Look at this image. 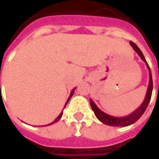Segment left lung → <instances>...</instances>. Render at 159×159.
Listing matches in <instances>:
<instances>
[{"instance_id": "1", "label": "left lung", "mask_w": 159, "mask_h": 159, "mask_svg": "<svg viewBox=\"0 0 159 159\" xmlns=\"http://www.w3.org/2000/svg\"><path fill=\"white\" fill-rule=\"evenodd\" d=\"M130 45L132 46V48H134V50L138 53V55L140 56V59L143 60L144 62L146 63V65L147 66V69L149 70V84H148V88H147V94H146V97L144 99V101L142 102V104L140 105V107L137 108L136 110L133 111L132 113H130L129 115L128 116H125V117H113V116H111L109 114L105 113L104 111L100 110L99 107H97L96 105L94 104L93 100L90 99V106L93 109V112L95 114V116L98 119L100 120L101 123H105L107 125H109V126H113V127H125L129 126V125H131L136 122L137 120H139L143 113L145 112V111L147 109L148 104L150 102L151 97H152V73H151L150 67L147 64V60L144 57L143 53L140 51V49L137 47L133 42H130Z\"/></svg>"}]
</instances>
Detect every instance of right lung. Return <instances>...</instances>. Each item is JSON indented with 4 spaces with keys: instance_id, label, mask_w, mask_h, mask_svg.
<instances>
[{
    "instance_id": "add662e5",
    "label": "right lung",
    "mask_w": 159,
    "mask_h": 159,
    "mask_svg": "<svg viewBox=\"0 0 159 159\" xmlns=\"http://www.w3.org/2000/svg\"><path fill=\"white\" fill-rule=\"evenodd\" d=\"M75 89H76V88H75V89H73L72 91H71V93H70V94L69 98H68V100H67V101H66V105H65V107H64V108H65V107H66V105H67V103L69 102V100H70V98L72 97V95H73V93H74V91H75ZM62 115H63V111H61V113L59 114V116H58V117H57V118H56V119L54 120V121H53L52 123H49V124H48L47 126H49V125H51V124H53V123H56V122H58V121H59V120L60 119V118H61V117H62ZM44 126H46V125H44Z\"/></svg>"
}]
</instances>
